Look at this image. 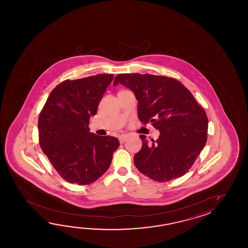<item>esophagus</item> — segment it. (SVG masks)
<instances>
[{
    "instance_id": "1",
    "label": "esophagus",
    "mask_w": 248,
    "mask_h": 248,
    "mask_svg": "<svg viewBox=\"0 0 248 248\" xmlns=\"http://www.w3.org/2000/svg\"><path fill=\"white\" fill-rule=\"evenodd\" d=\"M127 139H128V137H126V136H122V137H120V142L121 143H124V142L127 141Z\"/></svg>"
}]
</instances>
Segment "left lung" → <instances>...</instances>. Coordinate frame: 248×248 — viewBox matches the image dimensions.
<instances>
[{"label":"left lung","mask_w":248,"mask_h":248,"mask_svg":"<svg viewBox=\"0 0 248 248\" xmlns=\"http://www.w3.org/2000/svg\"><path fill=\"white\" fill-rule=\"evenodd\" d=\"M124 85L138 102L137 114L159 131L153 142L140 136L137 169L157 182L176 179L191 168L205 146L208 121L194 96L176 79L153 74H118L113 85Z\"/></svg>","instance_id":"left-lung-1"}]
</instances>
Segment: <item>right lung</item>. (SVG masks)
<instances>
[{
    "label": "right lung",
    "mask_w": 248,
    "mask_h": 248,
    "mask_svg": "<svg viewBox=\"0 0 248 248\" xmlns=\"http://www.w3.org/2000/svg\"><path fill=\"white\" fill-rule=\"evenodd\" d=\"M113 74H96L64 80L51 91L38 121L39 142L63 179L90 185L109 169L118 138L90 133V117L96 114Z\"/></svg>",
    "instance_id": "obj_1"
}]
</instances>
